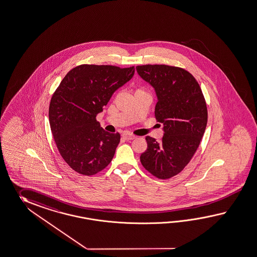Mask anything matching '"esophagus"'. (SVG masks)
<instances>
[{
  "instance_id": "obj_1",
  "label": "esophagus",
  "mask_w": 257,
  "mask_h": 257,
  "mask_svg": "<svg viewBox=\"0 0 257 257\" xmlns=\"http://www.w3.org/2000/svg\"><path fill=\"white\" fill-rule=\"evenodd\" d=\"M122 138H124L125 140H133L136 138V136L128 134V133H124V134H122Z\"/></svg>"
}]
</instances>
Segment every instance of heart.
Returning a JSON list of instances; mask_svg holds the SVG:
<instances>
[{"label":"heart","instance_id":"heart-1","mask_svg":"<svg viewBox=\"0 0 257 257\" xmlns=\"http://www.w3.org/2000/svg\"><path fill=\"white\" fill-rule=\"evenodd\" d=\"M137 91H144V90H143L142 88H138V89H137V90H136V92H137Z\"/></svg>","mask_w":257,"mask_h":257}]
</instances>
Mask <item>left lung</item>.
I'll list each match as a JSON object with an SVG mask.
<instances>
[{
    "label": "left lung",
    "mask_w": 257,
    "mask_h": 257,
    "mask_svg": "<svg viewBox=\"0 0 257 257\" xmlns=\"http://www.w3.org/2000/svg\"><path fill=\"white\" fill-rule=\"evenodd\" d=\"M138 74L155 88L157 121L163 123L161 141L147 137L140 162L159 179L181 173L194 156L205 131L206 101L200 84L188 70L168 65L137 66Z\"/></svg>",
    "instance_id": "8db88e82"
}]
</instances>
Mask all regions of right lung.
Listing matches in <instances>:
<instances>
[{
  "label": "right lung",
  "instance_id": "add662e5",
  "mask_svg": "<svg viewBox=\"0 0 257 257\" xmlns=\"http://www.w3.org/2000/svg\"><path fill=\"white\" fill-rule=\"evenodd\" d=\"M134 73V66L82 64L69 70L52 95L51 131L60 155L78 174L96 175L111 163L120 136L100 127L96 114Z\"/></svg>",
  "mask_w": 257,
  "mask_h": 257
}]
</instances>
